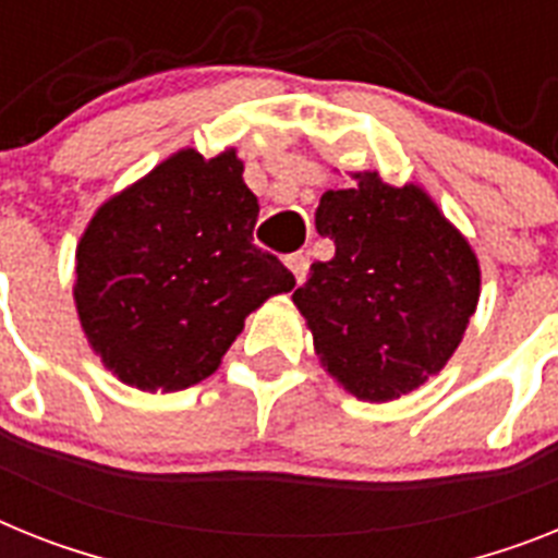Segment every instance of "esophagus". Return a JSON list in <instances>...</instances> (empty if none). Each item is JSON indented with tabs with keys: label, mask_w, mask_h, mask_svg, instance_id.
<instances>
[{
	"label": "esophagus",
	"mask_w": 558,
	"mask_h": 558,
	"mask_svg": "<svg viewBox=\"0 0 558 558\" xmlns=\"http://www.w3.org/2000/svg\"><path fill=\"white\" fill-rule=\"evenodd\" d=\"M287 260V266L292 269L294 280L301 283L303 278H306V269H308V255H303V252H294V255H287L283 257Z\"/></svg>",
	"instance_id": "obj_1"
}]
</instances>
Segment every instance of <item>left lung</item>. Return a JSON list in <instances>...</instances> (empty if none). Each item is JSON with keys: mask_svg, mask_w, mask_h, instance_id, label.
<instances>
[{"mask_svg": "<svg viewBox=\"0 0 558 558\" xmlns=\"http://www.w3.org/2000/svg\"><path fill=\"white\" fill-rule=\"evenodd\" d=\"M323 192L317 232L335 257L308 269L292 301L323 368L349 395L388 402L446 366L480 301V260L428 192L357 172Z\"/></svg>", "mask_w": 558, "mask_h": 558, "instance_id": "obj_1", "label": "left lung"}]
</instances>
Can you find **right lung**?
<instances>
[{"mask_svg":"<svg viewBox=\"0 0 558 558\" xmlns=\"http://www.w3.org/2000/svg\"><path fill=\"white\" fill-rule=\"evenodd\" d=\"M257 198L235 149H178L96 209L76 246L78 320L101 363L142 391L221 366L243 320L294 275L252 243Z\"/></svg>","mask_w":558,"mask_h":558,"instance_id":"1","label":"right lung"}]
</instances>
